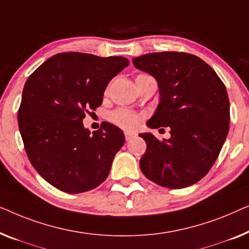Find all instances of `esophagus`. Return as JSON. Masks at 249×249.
Returning a JSON list of instances; mask_svg holds the SVG:
<instances>
[{"label":"esophagus","mask_w":249,"mask_h":249,"mask_svg":"<svg viewBox=\"0 0 249 249\" xmlns=\"http://www.w3.org/2000/svg\"><path fill=\"white\" fill-rule=\"evenodd\" d=\"M135 136H136L135 133L125 132V140H126V141H129V140H132L133 138H135Z\"/></svg>","instance_id":"esophagus-1"}]
</instances>
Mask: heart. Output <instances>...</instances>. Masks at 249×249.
Masks as SVG:
<instances>
[{
	"mask_svg": "<svg viewBox=\"0 0 249 249\" xmlns=\"http://www.w3.org/2000/svg\"><path fill=\"white\" fill-rule=\"evenodd\" d=\"M143 75V74H141ZM110 121L115 125L120 126L124 129H133L139 123V116L134 111H131L125 108H120L110 114Z\"/></svg>",
	"mask_w": 249,
	"mask_h": 249,
	"instance_id": "obj_1",
	"label": "heart"
}]
</instances>
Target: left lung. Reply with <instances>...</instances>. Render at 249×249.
I'll use <instances>...</instances> for the list:
<instances>
[{
  "mask_svg": "<svg viewBox=\"0 0 249 249\" xmlns=\"http://www.w3.org/2000/svg\"><path fill=\"white\" fill-rule=\"evenodd\" d=\"M136 69L155 76L160 103L150 128L170 127V139L140 134L146 143L140 168L148 179L184 188L202 179L218 158L229 132L230 105L214 70L183 52L150 53L133 58Z\"/></svg>",
  "mask_w": 249,
  "mask_h": 249,
  "instance_id": "left-lung-1",
  "label": "left lung"
}]
</instances>
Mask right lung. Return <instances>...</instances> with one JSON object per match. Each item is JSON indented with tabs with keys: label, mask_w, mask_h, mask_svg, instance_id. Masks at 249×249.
Masks as SVG:
<instances>
[{
	"label": "right lung",
	"mask_w": 249,
	"mask_h": 249,
	"mask_svg": "<svg viewBox=\"0 0 249 249\" xmlns=\"http://www.w3.org/2000/svg\"><path fill=\"white\" fill-rule=\"evenodd\" d=\"M128 64L122 56L59 53L26 81L18 110L24 150L37 173L57 190L82 193L107 178L124 144L123 132L106 123L91 134L82 121L103 104L107 85Z\"/></svg>",
	"instance_id": "1"
}]
</instances>
